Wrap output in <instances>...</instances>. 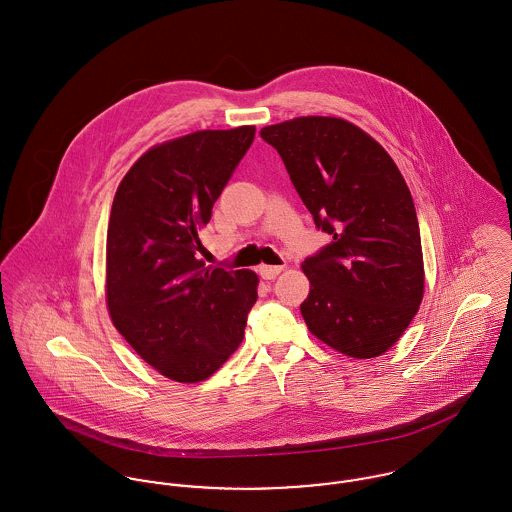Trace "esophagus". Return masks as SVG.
I'll return each mask as SVG.
<instances>
[{"mask_svg":"<svg viewBox=\"0 0 512 512\" xmlns=\"http://www.w3.org/2000/svg\"><path fill=\"white\" fill-rule=\"evenodd\" d=\"M282 270H284V266H260L258 268V272L264 280H274Z\"/></svg>","mask_w":512,"mask_h":512,"instance_id":"1","label":"esophagus"}]
</instances>
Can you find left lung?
I'll use <instances>...</instances> for the list:
<instances>
[{"mask_svg":"<svg viewBox=\"0 0 512 512\" xmlns=\"http://www.w3.org/2000/svg\"><path fill=\"white\" fill-rule=\"evenodd\" d=\"M276 147L315 226L333 236L301 264L307 329L353 357L384 355L424 297V256L410 189L394 159L359 126L301 116L260 130Z\"/></svg>","mask_w":512,"mask_h":512,"instance_id":"left-lung-1","label":"left lung"}]
</instances>
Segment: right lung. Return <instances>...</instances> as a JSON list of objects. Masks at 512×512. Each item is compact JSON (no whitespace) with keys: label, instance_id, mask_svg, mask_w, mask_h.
I'll return each instance as SVG.
<instances>
[{"label":"right lung","instance_id":"1","mask_svg":"<svg viewBox=\"0 0 512 512\" xmlns=\"http://www.w3.org/2000/svg\"><path fill=\"white\" fill-rule=\"evenodd\" d=\"M256 128L199 130L149 147L118 185L106 236L114 327L159 374L201 382L244 339L258 299L252 270L207 268L199 230Z\"/></svg>","mask_w":512,"mask_h":512}]
</instances>
